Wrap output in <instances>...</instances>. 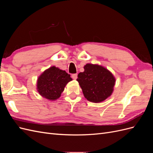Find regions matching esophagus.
<instances>
[{"label": "esophagus", "mask_w": 153, "mask_h": 153, "mask_svg": "<svg viewBox=\"0 0 153 153\" xmlns=\"http://www.w3.org/2000/svg\"><path fill=\"white\" fill-rule=\"evenodd\" d=\"M77 76H78L77 74H73V75H71V76H72V78H73V79H74V80H76V78H77Z\"/></svg>", "instance_id": "34e87169"}]
</instances>
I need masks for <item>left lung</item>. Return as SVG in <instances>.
<instances>
[{
    "label": "left lung",
    "instance_id": "8db88e82",
    "mask_svg": "<svg viewBox=\"0 0 153 153\" xmlns=\"http://www.w3.org/2000/svg\"><path fill=\"white\" fill-rule=\"evenodd\" d=\"M84 71L78 75L76 80L85 98L92 103H100L112 95L115 78L108 69L98 65L88 63Z\"/></svg>",
    "mask_w": 153,
    "mask_h": 153
}]
</instances>
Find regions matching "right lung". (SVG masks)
Here are the masks:
<instances>
[{"instance_id":"add662e5","label":"right lung","mask_w":153,"mask_h":153,"mask_svg":"<svg viewBox=\"0 0 153 153\" xmlns=\"http://www.w3.org/2000/svg\"><path fill=\"white\" fill-rule=\"evenodd\" d=\"M72 78L65 71L52 66L46 69L37 80V91L43 98L54 101L60 98L68 83Z\"/></svg>"}]
</instances>
